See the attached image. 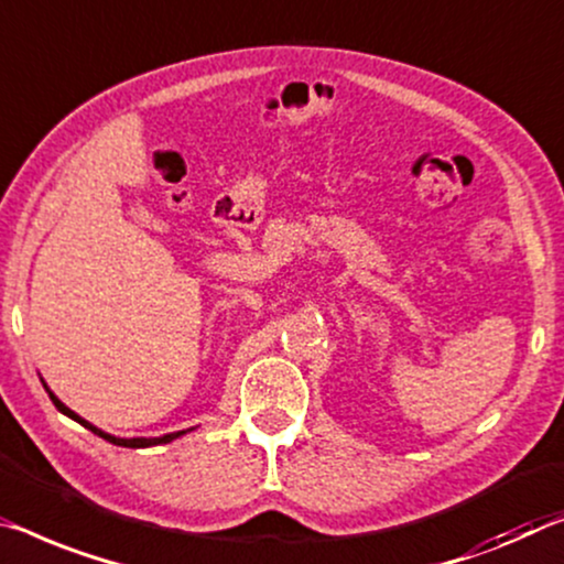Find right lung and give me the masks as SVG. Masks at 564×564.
<instances>
[{"instance_id": "1", "label": "right lung", "mask_w": 564, "mask_h": 564, "mask_svg": "<svg viewBox=\"0 0 564 564\" xmlns=\"http://www.w3.org/2000/svg\"><path fill=\"white\" fill-rule=\"evenodd\" d=\"M44 389H47V394H50V399H52V404L57 406V411H62V414L69 416V419H75L77 424H83L85 429H89V432L97 434V436H102V440H105V442H110V444H118V446H130V449H145V446L167 444V442H173V440H177V436H183V434H185V429H183V432H173V434H163V436H150V440H148V436H132V440H122V436H112V434H107V432H102V429H97L95 424H89L87 419H83V416H79V414H75L73 409L62 404V401H59L55 394H52L47 383H44ZM187 432H193V429H187Z\"/></svg>"}]
</instances>
